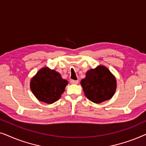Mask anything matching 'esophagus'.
Segmentation results:
<instances>
[{
    "label": "esophagus",
    "mask_w": 146,
    "mask_h": 146,
    "mask_svg": "<svg viewBox=\"0 0 146 146\" xmlns=\"http://www.w3.org/2000/svg\"><path fill=\"white\" fill-rule=\"evenodd\" d=\"M70 82L71 84H77L78 83V80H71Z\"/></svg>",
    "instance_id": "34e87169"
}]
</instances>
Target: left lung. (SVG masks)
Wrapping results in <instances>:
<instances>
[{
	"label": "left lung",
	"mask_w": 146,
	"mask_h": 146,
	"mask_svg": "<svg viewBox=\"0 0 146 146\" xmlns=\"http://www.w3.org/2000/svg\"><path fill=\"white\" fill-rule=\"evenodd\" d=\"M80 83L87 98L96 104L111 99L116 90L115 78L102 65L89 70Z\"/></svg>",
	"instance_id": "8db88e82"
}]
</instances>
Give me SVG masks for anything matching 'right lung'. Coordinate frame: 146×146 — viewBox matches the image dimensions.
I'll use <instances>...</instances> for the list:
<instances>
[{
	"label": "right lung",
	"instance_id": "right-lung-1",
	"mask_svg": "<svg viewBox=\"0 0 146 146\" xmlns=\"http://www.w3.org/2000/svg\"><path fill=\"white\" fill-rule=\"evenodd\" d=\"M67 84L58 72L44 67L31 79L30 86L38 100L50 104L61 97Z\"/></svg>",
	"mask_w": 146,
	"mask_h": 146
}]
</instances>
